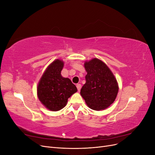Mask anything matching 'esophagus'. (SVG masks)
I'll return each instance as SVG.
<instances>
[{
	"label": "esophagus",
	"mask_w": 155,
	"mask_h": 155,
	"mask_svg": "<svg viewBox=\"0 0 155 155\" xmlns=\"http://www.w3.org/2000/svg\"><path fill=\"white\" fill-rule=\"evenodd\" d=\"M76 87H77V88H78V91H80L81 88V84H78V85H76Z\"/></svg>",
	"instance_id": "34e87169"
}]
</instances>
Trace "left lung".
I'll use <instances>...</instances> for the list:
<instances>
[{"label":"left lung","mask_w":155,"mask_h":155,"mask_svg":"<svg viewBox=\"0 0 155 155\" xmlns=\"http://www.w3.org/2000/svg\"><path fill=\"white\" fill-rule=\"evenodd\" d=\"M87 74L81 96L90 109L105 110L115 101L119 87L110 69L101 60L93 58L84 63Z\"/></svg>","instance_id":"8db88e82"}]
</instances>
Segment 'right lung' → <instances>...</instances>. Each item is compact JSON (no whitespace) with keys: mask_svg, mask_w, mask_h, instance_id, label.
Masks as SVG:
<instances>
[{"mask_svg":"<svg viewBox=\"0 0 155 155\" xmlns=\"http://www.w3.org/2000/svg\"><path fill=\"white\" fill-rule=\"evenodd\" d=\"M63 67V60H54L46 68L37 85V97L51 111L62 109L66 106L68 98L78 91L71 80L61 74Z\"/></svg>","mask_w":155,"mask_h":155,"instance_id":"add662e5","label":"right lung"}]
</instances>
